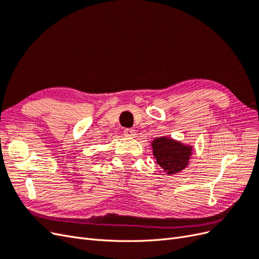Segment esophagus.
Returning a JSON list of instances; mask_svg holds the SVG:
<instances>
[{
  "label": "esophagus",
  "mask_w": 259,
  "mask_h": 259,
  "mask_svg": "<svg viewBox=\"0 0 259 259\" xmlns=\"http://www.w3.org/2000/svg\"><path fill=\"white\" fill-rule=\"evenodd\" d=\"M124 135L127 136V137H133V136L136 135V131L132 130V128H125L124 130Z\"/></svg>",
  "instance_id": "obj_1"
}]
</instances>
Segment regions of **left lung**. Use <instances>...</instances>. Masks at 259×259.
Masks as SVG:
<instances>
[{"instance_id": "left-lung-1", "label": "left lung", "mask_w": 259, "mask_h": 259, "mask_svg": "<svg viewBox=\"0 0 259 259\" xmlns=\"http://www.w3.org/2000/svg\"><path fill=\"white\" fill-rule=\"evenodd\" d=\"M151 146L156 163L164 171H166V174L179 173L188 166L192 154V147L167 137L154 139Z\"/></svg>"}]
</instances>
